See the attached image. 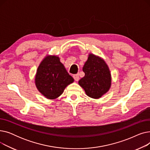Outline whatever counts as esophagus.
Here are the masks:
<instances>
[{
    "mask_svg": "<svg viewBox=\"0 0 150 150\" xmlns=\"http://www.w3.org/2000/svg\"><path fill=\"white\" fill-rule=\"evenodd\" d=\"M74 80L76 81H78V80H79L80 79V77H79V74H75V75H74L73 76Z\"/></svg>",
    "mask_w": 150,
    "mask_h": 150,
    "instance_id": "1",
    "label": "esophagus"
}]
</instances>
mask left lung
I'll list each match as a JSON object with an SVG mask.
<instances>
[{
	"label": "left lung",
	"instance_id": "1",
	"mask_svg": "<svg viewBox=\"0 0 150 150\" xmlns=\"http://www.w3.org/2000/svg\"><path fill=\"white\" fill-rule=\"evenodd\" d=\"M85 75L78 81L88 97L98 99L111 88L112 78L109 68L101 57L89 53L83 67Z\"/></svg>",
	"mask_w": 150,
	"mask_h": 150
}]
</instances>
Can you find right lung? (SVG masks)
Wrapping results in <instances>:
<instances>
[{
  "mask_svg": "<svg viewBox=\"0 0 150 150\" xmlns=\"http://www.w3.org/2000/svg\"><path fill=\"white\" fill-rule=\"evenodd\" d=\"M74 81L57 55H46L39 64L35 76L37 89L49 100L59 97Z\"/></svg>",
  "mask_w": 150,
  "mask_h": 150,
  "instance_id": "add662e5",
  "label": "right lung"
}]
</instances>
